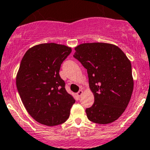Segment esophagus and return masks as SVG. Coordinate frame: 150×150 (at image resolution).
<instances>
[{"label":"esophagus","mask_w":150,"mask_h":150,"mask_svg":"<svg viewBox=\"0 0 150 150\" xmlns=\"http://www.w3.org/2000/svg\"><path fill=\"white\" fill-rule=\"evenodd\" d=\"M83 90H80L77 93V96H78V97H81V96L83 95Z\"/></svg>","instance_id":"esophagus-1"}]
</instances>
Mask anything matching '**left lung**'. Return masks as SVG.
<instances>
[{
	"label": "left lung",
	"mask_w": 150,
	"mask_h": 150,
	"mask_svg": "<svg viewBox=\"0 0 150 150\" xmlns=\"http://www.w3.org/2000/svg\"><path fill=\"white\" fill-rule=\"evenodd\" d=\"M74 57L87 69L94 103L86 110L89 120L109 124L120 117L134 89L131 64L123 51L107 43H86L75 48Z\"/></svg>",
	"instance_id": "8db88e82"
}]
</instances>
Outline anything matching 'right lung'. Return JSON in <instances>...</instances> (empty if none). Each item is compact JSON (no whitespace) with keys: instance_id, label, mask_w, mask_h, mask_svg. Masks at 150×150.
Listing matches in <instances>:
<instances>
[{"instance_id":"right-lung-1","label":"right lung","mask_w":150,"mask_h":150,"mask_svg":"<svg viewBox=\"0 0 150 150\" xmlns=\"http://www.w3.org/2000/svg\"><path fill=\"white\" fill-rule=\"evenodd\" d=\"M71 51L64 45L41 43L29 48L21 61L16 88L28 112L39 123L54 126L69 118L75 100L59 72Z\"/></svg>"}]
</instances>
